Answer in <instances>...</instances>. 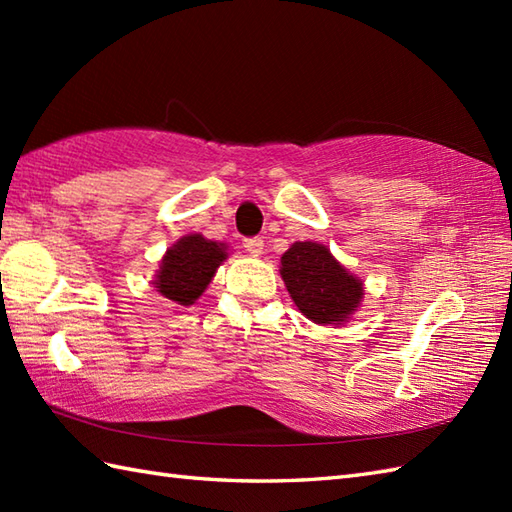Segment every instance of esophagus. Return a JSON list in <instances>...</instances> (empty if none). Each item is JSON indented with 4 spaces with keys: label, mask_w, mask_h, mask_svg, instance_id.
I'll use <instances>...</instances> for the list:
<instances>
[{
    "label": "esophagus",
    "mask_w": 512,
    "mask_h": 512,
    "mask_svg": "<svg viewBox=\"0 0 512 512\" xmlns=\"http://www.w3.org/2000/svg\"><path fill=\"white\" fill-rule=\"evenodd\" d=\"M244 248H246L248 255L259 257V255H262V250H264V239L262 237H248V239H244Z\"/></svg>",
    "instance_id": "1"
}]
</instances>
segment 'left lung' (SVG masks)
Instances as JSON below:
<instances>
[{
  "mask_svg": "<svg viewBox=\"0 0 512 512\" xmlns=\"http://www.w3.org/2000/svg\"><path fill=\"white\" fill-rule=\"evenodd\" d=\"M279 273L295 306L319 325L345 323L365 292L363 281L317 242L292 244L281 257Z\"/></svg>",
  "mask_w": 512,
  "mask_h": 512,
  "instance_id": "left-lung-1",
  "label": "left lung"
}]
</instances>
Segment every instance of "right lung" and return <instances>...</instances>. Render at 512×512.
I'll return each instance as SVG.
<instances>
[{
  "label": "right lung",
  "instance_id": "obj_1",
  "mask_svg": "<svg viewBox=\"0 0 512 512\" xmlns=\"http://www.w3.org/2000/svg\"><path fill=\"white\" fill-rule=\"evenodd\" d=\"M226 257V244L211 242L200 233L180 237L160 259L154 288L180 306H191L211 284Z\"/></svg>",
  "mask_w": 512,
  "mask_h": 512
}]
</instances>
